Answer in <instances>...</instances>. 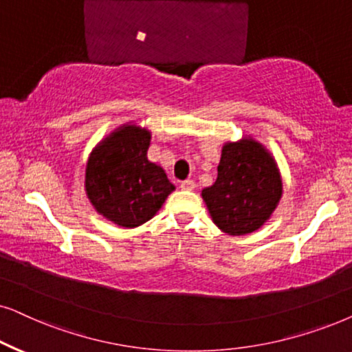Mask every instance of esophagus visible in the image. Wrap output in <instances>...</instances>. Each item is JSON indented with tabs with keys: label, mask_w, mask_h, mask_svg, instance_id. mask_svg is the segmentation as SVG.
Wrapping results in <instances>:
<instances>
[{
	"label": "esophagus",
	"mask_w": 352,
	"mask_h": 352,
	"mask_svg": "<svg viewBox=\"0 0 352 352\" xmlns=\"http://www.w3.org/2000/svg\"><path fill=\"white\" fill-rule=\"evenodd\" d=\"M181 189L184 190H194L195 189V182L192 179H186L181 182Z\"/></svg>",
	"instance_id": "obj_1"
}]
</instances>
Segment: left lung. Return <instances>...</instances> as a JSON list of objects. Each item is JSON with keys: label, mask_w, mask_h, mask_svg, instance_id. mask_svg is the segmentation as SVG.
<instances>
[{"label": "left lung", "mask_w": 352, "mask_h": 352, "mask_svg": "<svg viewBox=\"0 0 352 352\" xmlns=\"http://www.w3.org/2000/svg\"><path fill=\"white\" fill-rule=\"evenodd\" d=\"M281 195L276 160L252 135L223 144L217 181L202 189L212 221L230 236L260 230L272 218Z\"/></svg>", "instance_id": "obj_1"}]
</instances>
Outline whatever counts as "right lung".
Instances as JSON below:
<instances>
[{
    "instance_id": "add662e5",
    "label": "right lung",
    "mask_w": 352,
    "mask_h": 352,
    "mask_svg": "<svg viewBox=\"0 0 352 352\" xmlns=\"http://www.w3.org/2000/svg\"><path fill=\"white\" fill-rule=\"evenodd\" d=\"M152 132L131 121L95 145L85 165V194L98 215L121 228H137L157 215L175 184L150 162Z\"/></svg>"
}]
</instances>
